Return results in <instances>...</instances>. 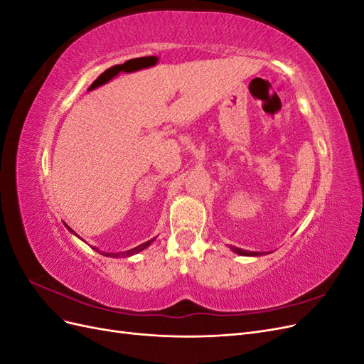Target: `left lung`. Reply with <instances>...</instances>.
<instances>
[{"instance_id":"1","label":"left lung","mask_w":364,"mask_h":364,"mask_svg":"<svg viewBox=\"0 0 364 364\" xmlns=\"http://www.w3.org/2000/svg\"><path fill=\"white\" fill-rule=\"evenodd\" d=\"M230 250L238 253V255H241V257H261V255H266V253H270V252H250V250H243V249L235 247V246H230Z\"/></svg>"}]
</instances>
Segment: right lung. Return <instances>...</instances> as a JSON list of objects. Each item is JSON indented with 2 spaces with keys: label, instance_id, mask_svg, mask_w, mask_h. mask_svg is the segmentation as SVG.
<instances>
[{
  "label": "right lung",
  "instance_id": "obj_1",
  "mask_svg": "<svg viewBox=\"0 0 364 364\" xmlns=\"http://www.w3.org/2000/svg\"><path fill=\"white\" fill-rule=\"evenodd\" d=\"M65 226H67V229L70 230L71 234H74L75 237H79L77 235L74 230L67 225V223H63ZM156 238V237H155ZM155 238H151V240H149V241H146V243H142V245H139V246H136V247H134V249H130V250H127V252H117V253H114V252H102V250H98L97 247H92L94 250H97V252H100L102 255H105V257H111V258H121V257H132V255H135V253H139L141 250H144L146 247H149L153 241H155Z\"/></svg>",
  "mask_w": 364,
  "mask_h": 364
}]
</instances>
